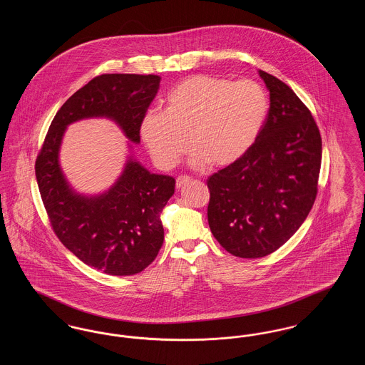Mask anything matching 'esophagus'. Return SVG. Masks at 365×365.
Segmentation results:
<instances>
[{"label":"esophagus","instance_id":"34e87169","mask_svg":"<svg viewBox=\"0 0 365 365\" xmlns=\"http://www.w3.org/2000/svg\"><path fill=\"white\" fill-rule=\"evenodd\" d=\"M190 180L191 179L189 176H178V179H176V189L183 187V186L187 185Z\"/></svg>","mask_w":365,"mask_h":365}]
</instances>
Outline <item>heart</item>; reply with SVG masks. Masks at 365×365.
<instances>
[{"instance_id": "heart-1", "label": "heart", "mask_w": 365, "mask_h": 365, "mask_svg": "<svg viewBox=\"0 0 365 365\" xmlns=\"http://www.w3.org/2000/svg\"><path fill=\"white\" fill-rule=\"evenodd\" d=\"M269 101L253 81L232 82L192 75L165 98V110L150 109L140 122V138L163 170H171L189 149L194 168H222L240 161L260 137ZM190 138L187 139V137Z\"/></svg>"}]
</instances>
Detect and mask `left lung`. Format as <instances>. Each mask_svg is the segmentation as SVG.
<instances>
[{
  "instance_id": "8db88e82",
  "label": "left lung",
  "mask_w": 365,
  "mask_h": 365,
  "mask_svg": "<svg viewBox=\"0 0 365 365\" xmlns=\"http://www.w3.org/2000/svg\"><path fill=\"white\" fill-rule=\"evenodd\" d=\"M259 75L269 91L260 137L240 161L207 180L210 231L241 259L268 256L294 235L312 209L322 164L311 110L278 78Z\"/></svg>"
}]
</instances>
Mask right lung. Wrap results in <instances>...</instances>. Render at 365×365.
I'll return each instance as SVG.
<instances>
[{"mask_svg": "<svg viewBox=\"0 0 365 365\" xmlns=\"http://www.w3.org/2000/svg\"><path fill=\"white\" fill-rule=\"evenodd\" d=\"M160 81L157 75L137 73L96 76L58 109L35 161L54 234L79 260L108 275H135L156 259L164 241L160 215L174 194L175 179L149 173L130 155L110 189L97 195L79 194L60 167L61 140L71 123L106 118L139 143L140 122Z\"/></svg>", "mask_w": 365, "mask_h": 365, "instance_id": "obj_1", "label": "right lung"}]
</instances>
